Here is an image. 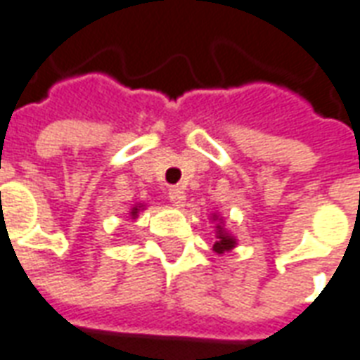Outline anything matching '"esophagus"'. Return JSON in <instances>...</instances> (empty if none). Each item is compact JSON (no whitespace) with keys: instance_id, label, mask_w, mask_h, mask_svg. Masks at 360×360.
I'll return each mask as SVG.
<instances>
[{"instance_id":"obj_1","label":"esophagus","mask_w":360,"mask_h":360,"mask_svg":"<svg viewBox=\"0 0 360 360\" xmlns=\"http://www.w3.org/2000/svg\"><path fill=\"white\" fill-rule=\"evenodd\" d=\"M169 200H172L175 206H185V200H187V193L183 188H172L169 191Z\"/></svg>"}]
</instances>
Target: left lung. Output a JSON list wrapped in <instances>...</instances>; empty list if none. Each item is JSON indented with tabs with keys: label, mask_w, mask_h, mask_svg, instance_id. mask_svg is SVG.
<instances>
[{
	"label": "left lung",
	"mask_w": 360,
	"mask_h": 360,
	"mask_svg": "<svg viewBox=\"0 0 360 360\" xmlns=\"http://www.w3.org/2000/svg\"><path fill=\"white\" fill-rule=\"evenodd\" d=\"M210 218L212 221L216 224V233H214V247H212V250L218 252V255L231 252V250L237 247V239L227 231L226 224H224V218H221L219 214H212Z\"/></svg>",
	"instance_id": "8db88e82"
}]
</instances>
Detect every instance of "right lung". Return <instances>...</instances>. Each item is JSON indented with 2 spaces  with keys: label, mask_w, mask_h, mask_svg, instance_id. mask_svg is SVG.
Returning a JSON list of instances; mask_svg holds the SVG:
<instances>
[{
  "label": "right lung",
  "mask_w": 360,
  "mask_h": 360,
  "mask_svg": "<svg viewBox=\"0 0 360 360\" xmlns=\"http://www.w3.org/2000/svg\"><path fill=\"white\" fill-rule=\"evenodd\" d=\"M142 210H146V204H142V202L133 204V206H131V210H129V218L136 219Z\"/></svg>",
  "instance_id": "add662e5"
}]
</instances>
